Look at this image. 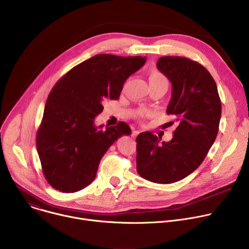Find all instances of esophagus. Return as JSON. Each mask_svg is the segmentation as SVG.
I'll return each instance as SVG.
<instances>
[{
    "instance_id": "34e87169",
    "label": "esophagus",
    "mask_w": 249,
    "mask_h": 249,
    "mask_svg": "<svg viewBox=\"0 0 249 249\" xmlns=\"http://www.w3.org/2000/svg\"><path fill=\"white\" fill-rule=\"evenodd\" d=\"M139 133H140V132H139L138 130H133L132 135H131V136H132V138H136V137L139 135Z\"/></svg>"
}]
</instances>
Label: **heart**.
I'll use <instances>...</instances> for the list:
<instances>
[{
  "mask_svg": "<svg viewBox=\"0 0 249 249\" xmlns=\"http://www.w3.org/2000/svg\"><path fill=\"white\" fill-rule=\"evenodd\" d=\"M162 81H166V79L160 72H159V71L153 70L149 73V82H150V84L159 83V82H162ZM137 114H138L139 117H145L149 114V112L145 109H139L137 111Z\"/></svg>",
  "mask_w": 249,
  "mask_h": 249,
  "instance_id": "1",
  "label": "heart"
}]
</instances>
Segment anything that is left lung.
I'll return each mask as SVG.
<instances>
[{"mask_svg":"<svg viewBox=\"0 0 249 249\" xmlns=\"http://www.w3.org/2000/svg\"><path fill=\"white\" fill-rule=\"evenodd\" d=\"M157 67L172 85L166 113L177 126L172 139L161 144L149 131L139 134L136 161L143 178L168 184L185 178L203 162L218 135L222 104L215 80L201 64L164 56Z\"/></svg>","mask_w":249,"mask_h":249,"instance_id":"obj_1","label":"left lung"}]
</instances>
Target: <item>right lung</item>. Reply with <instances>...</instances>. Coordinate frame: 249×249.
<instances>
[{"mask_svg": "<svg viewBox=\"0 0 249 249\" xmlns=\"http://www.w3.org/2000/svg\"><path fill=\"white\" fill-rule=\"evenodd\" d=\"M146 60L95 55L70 70L53 87L36 134L43 174L53 188L73 193L89 185L108 148L131 134L125 122L101 129L94 119L105 101L119 98L125 81Z\"/></svg>", "mask_w": 249, "mask_h": 249, "instance_id": "add662e5", "label": "right lung"}]
</instances>
